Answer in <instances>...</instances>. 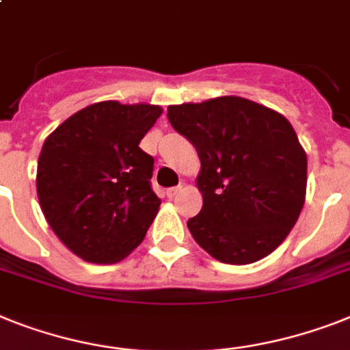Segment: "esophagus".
I'll use <instances>...</instances> for the list:
<instances>
[{"instance_id": "obj_1", "label": "esophagus", "mask_w": 350, "mask_h": 350, "mask_svg": "<svg viewBox=\"0 0 350 350\" xmlns=\"http://www.w3.org/2000/svg\"><path fill=\"white\" fill-rule=\"evenodd\" d=\"M180 191H182V186L170 187L168 191H166V196H168V198H175V196H177Z\"/></svg>"}]
</instances>
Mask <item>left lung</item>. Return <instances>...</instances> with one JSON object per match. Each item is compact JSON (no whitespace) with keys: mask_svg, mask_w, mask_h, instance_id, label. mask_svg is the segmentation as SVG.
<instances>
[{"mask_svg":"<svg viewBox=\"0 0 350 350\" xmlns=\"http://www.w3.org/2000/svg\"><path fill=\"white\" fill-rule=\"evenodd\" d=\"M168 120L202 163L204 206L187 220L196 243L227 265L273 252L306 198L308 159L290 121L239 96L170 105Z\"/></svg>","mask_w":350,"mask_h":350,"instance_id":"left-lung-1","label":"left lung"}]
</instances>
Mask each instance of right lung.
<instances>
[{
  "mask_svg": "<svg viewBox=\"0 0 350 350\" xmlns=\"http://www.w3.org/2000/svg\"><path fill=\"white\" fill-rule=\"evenodd\" d=\"M163 109L100 102L55 129L37 163V196L59 239L83 261L118 262L143 241L161 198L139 148Z\"/></svg>",
  "mask_w": 350,
  "mask_h": 350,
  "instance_id": "obj_1",
  "label": "right lung"
}]
</instances>
